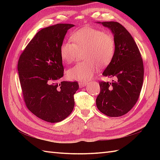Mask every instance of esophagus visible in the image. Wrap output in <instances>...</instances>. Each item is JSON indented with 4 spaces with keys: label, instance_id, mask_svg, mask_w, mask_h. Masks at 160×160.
<instances>
[{
    "label": "esophagus",
    "instance_id": "34e87169",
    "mask_svg": "<svg viewBox=\"0 0 160 160\" xmlns=\"http://www.w3.org/2000/svg\"><path fill=\"white\" fill-rule=\"evenodd\" d=\"M87 84H88L87 82H82V81H80V82H79L80 87H84L87 86Z\"/></svg>",
    "mask_w": 160,
    "mask_h": 160
}]
</instances>
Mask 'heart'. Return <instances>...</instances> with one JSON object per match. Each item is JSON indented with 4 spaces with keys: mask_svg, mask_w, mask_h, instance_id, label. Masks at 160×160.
<instances>
[{
    "mask_svg": "<svg viewBox=\"0 0 160 160\" xmlns=\"http://www.w3.org/2000/svg\"><path fill=\"white\" fill-rule=\"evenodd\" d=\"M71 40L64 41L60 46V56L66 63L76 60L80 51L84 50L85 61L78 62L67 71L71 80H90L100 66L107 65L115 54V40L109 33L92 28H83L74 32Z\"/></svg>",
    "mask_w": 160,
    "mask_h": 160,
    "instance_id": "heart-1",
    "label": "heart"
}]
</instances>
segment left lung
<instances>
[{"label": "left lung", "instance_id": "left-lung-1", "mask_svg": "<svg viewBox=\"0 0 160 160\" xmlns=\"http://www.w3.org/2000/svg\"><path fill=\"white\" fill-rule=\"evenodd\" d=\"M98 23L111 30L114 36V56L102 75L113 77L115 80L99 82L100 93L96 106L107 116H122L134 107L140 96L144 80L143 60L134 39L121 24Z\"/></svg>", "mask_w": 160, "mask_h": 160}]
</instances>
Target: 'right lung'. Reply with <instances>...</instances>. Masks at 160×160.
Listing matches in <instances>:
<instances>
[{
    "label": "right lung",
    "instance_id": "obj_1",
    "mask_svg": "<svg viewBox=\"0 0 160 160\" xmlns=\"http://www.w3.org/2000/svg\"><path fill=\"white\" fill-rule=\"evenodd\" d=\"M72 24H57L40 30L25 47L18 62L22 96L28 109L55 123L72 112L77 82L60 79L64 75L60 46Z\"/></svg>",
    "mask_w": 160,
    "mask_h": 160
}]
</instances>
